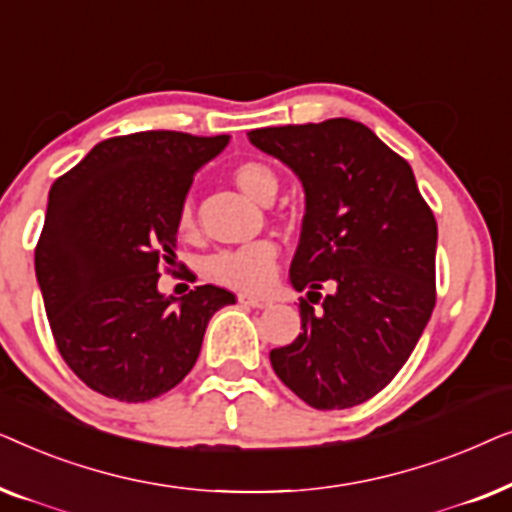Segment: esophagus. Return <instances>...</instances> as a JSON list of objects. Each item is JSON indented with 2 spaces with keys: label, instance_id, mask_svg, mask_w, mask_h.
<instances>
[{
  "label": "esophagus",
  "instance_id": "34e87169",
  "mask_svg": "<svg viewBox=\"0 0 512 512\" xmlns=\"http://www.w3.org/2000/svg\"><path fill=\"white\" fill-rule=\"evenodd\" d=\"M237 300H240V305H244V307H256V310H265V307L272 305L270 298H265V296H251V293H240V296H237Z\"/></svg>",
  "mask_w": 512,
  "mask_h": 512
}]
</instances>
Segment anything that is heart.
<instances>
[{"mask_svg": "<svg viewBox=\"0 0 512 512\" xmlns=\"http://www.w3.org/2000/svg\"><path fill=\"white\" fill-rule=\"evenodd\" d=\"M233 181L242 193H247L251 200L261 202V205L272 202L279 186L277 174L272 172L268 165L254 163V160L237 165L233 172ZM191 228H193V209L191 205H184V209H181L179 214V230L181 233H186V230ZM277 256H279V249L275 242L258 240L240 249L219 251V254L209 258L207 268H209V275L219 279L223 284L237 286V289H244V291H261L272 282V277H275Z\"/></svg>", "mask_w": 512, "mask_h": 512, "instance_id": "obj_1", "label": "heart"}]
</instances>
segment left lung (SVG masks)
<instances>
[{
	"mask_svg": "<svg viewBox=\"0 0 512 512\" xmlns=\"http://www.w3.org/2000/svg\"><path fill=\"white\" fill-rule=\"evenodd\" d=\"M305 191L291 284L298 338L272 349L279 380L317 410H345L394 380L436 305L438 226L415 174L373 130L349 118L247 132Z\"/></svg>",
	"mask_w": 512,
	"mask_h": 512,
	"instance_id": "8db88e82",
	"label": "left lung"
}]
</instances>
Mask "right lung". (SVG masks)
<instances>
[{"label": "right lung", "instance_id": "1", "mask_svg": "<svg viewBox=\"0 0 512 512\" xmlns=\"http://www.w3.org/2000/svg\"><path fill=\"white\" fill-rule=\"evenodd\" d=\"M228 142L172 130L111 137L51 186L34 270L62 359L97 394L144 403L174 389L209 319L235 303L212 284L181 298L158 291L195 172Z\"/></svg>", "mask_w": 512, "mask_h": 512}]
</instances>
